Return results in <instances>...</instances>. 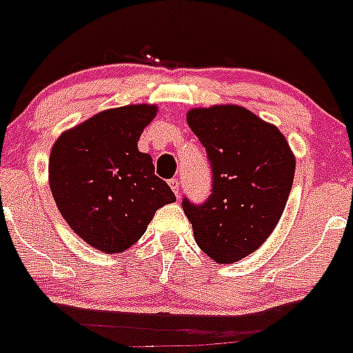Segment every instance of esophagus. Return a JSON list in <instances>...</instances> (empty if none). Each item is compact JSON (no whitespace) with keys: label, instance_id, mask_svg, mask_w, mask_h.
<instances>
[{"label":"esophagus","instance_id":"1","mask_svg":"<svg viewBox=\"0 0 353 353\" xmlns=\"http://www.w3.org/2000/svg\"><path fill=\"white\" fill-rule=\"evenodd\" d=\"M170 187L173 189L174 196L179 198V196H180V180L179 179H171L170 180Z\"/></svg>","mask_w":353,"mask_h":353}]
</instances>
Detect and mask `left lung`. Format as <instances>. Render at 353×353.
I'll return each instance as SVG.
<instances>
[{"label":"left lung","mask_w":353,"mask_h":353,"mask_svg":"<svg viewBox=\"0 0 353 353\" xmlns=\"http://www.w3.org/2000/svg\"><path fill=\"white\" fill-rule=\"evenodd\" d=\"M187 123L207 150L212 191L199 205L183 196V212L201 251L217 263H235L281 219L295 159L277 127L240 105L192 109Z\"/></svg>","instance_id":"8db88e82"}]
</instances>
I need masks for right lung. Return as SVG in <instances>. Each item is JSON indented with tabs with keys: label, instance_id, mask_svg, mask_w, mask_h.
<instances>
[{
	"label": "right lung",
	"instance_id": "right-lung-1",
	"mask_svg": "<svg viewBox=\"0 0 353 353\" xmlns=\"http://www.w3.org/2000/svg\"><path fill=\"white\" fill-rule=\"evenodd\" d=\"M157 108L123 105L61 134L49 157V183L68 226L99 251L121 252L138 242L155 212L174 194L138 150Z\"/></svg>",
	"mask_w": 353,
	"mask_h": 353
}]
</instances>
